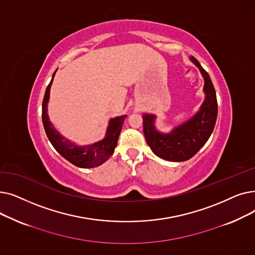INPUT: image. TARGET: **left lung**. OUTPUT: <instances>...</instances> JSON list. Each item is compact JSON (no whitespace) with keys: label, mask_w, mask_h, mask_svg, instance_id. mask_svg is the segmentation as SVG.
I'll return each mask as SVG.
<instances>
[{"label":"left lung","mask_w":255,"mask_h":255,"mask_svg":"<svg viewBox=\"0 0 255 255\" xmlns=\"http://www.w3.org/2000/svg\"><path fill=\"white\" fill-rule=\"evenodd\" d=\"M190 60L199 68L204 79L205 98L199 111L169 132L156 129L155 115H142L143 131L148 146L161 159L171 162L188 161L195 155L211 137L217 120L218 104L212 80L197 59L190 57Z\"/></svg>","instance_id":"1"}]
</instances>
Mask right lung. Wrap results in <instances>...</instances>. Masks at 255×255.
<instances>
[{
  "mask_svg": "<svg viewBox=\"0 0 255 255\" xmlns=\"http://www.w3.org/2000/svg\"><path fill=\"white\" fill-rule=\"evenodd\" d=\"M56 71L57 70H55L52 80L46 87L42 102V124L46 136L55 149L75 166L80 168H93L100 166L113 154L127 115L111 118L109 121L106 136L101 141L80 146V145L67 140L54 128L47 114V103L50 100V90Z\"/></svg>",
  "mask_w": 255,
  "mask_h": 255,
  "instance_id": "add662e5",
  "label": "right lung"
}]
</instances>
